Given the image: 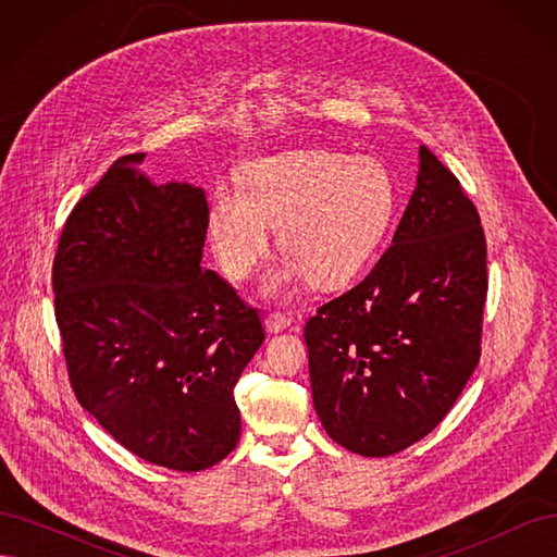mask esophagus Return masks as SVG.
<instances>
[{
	"mask_svg": "<svg viewBox=\"0 0 557 557\" xmlns=\"http://www.w3.org/2000/svg\"><path fill=\"white\" fill-rule=\"evenodd\" d=\"M264 325H267V332L276 334V332H283L285 327H290V318L283 315V313H269L264 318Z\"/></svg>",
	"mask_w": 557,
	"mask_h": 557,
	"instance_id": "1",
	"label": "esophagus"
}]
</instances>
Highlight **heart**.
<instances>
[{"label": "heart", "instance_id": "obj_1", "mask_svg": "<svg viewBox=\"0 0 557 557\" xmlns=\"http://www.w3.org/2000/svg\"><path fill=\"white\" fill-rule=\"evenodd\" d=\"M239 187L218 183L209 205V239L223 272L244 281L256 272L276 227L288 252L269 290L311 278L339 288L360 274L391 232L399 190L376 158L334 150H290L242 166Z\"/></svg>", "mask_w": 557, "mask_h": 557}]
</instances>
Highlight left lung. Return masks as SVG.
Masks as SVG:
<instances>
[{"mask_svg":"<svg viewBox=\"0 0 557 557\" xmlns=\"http://www.w3.org/2000/svg\"><path fill=\"white\" fill-rule=\"evenodd\" d=\"M418 158L416 190L393 246L305 327L320 423L364 458H385L430 434L481 358V218L432 150L420 146Z\"/></svg>","mask_w":557,"mask_h":557,"instance_id":"obj_1","label":"left lung"}]
</instances>
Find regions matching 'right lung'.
I'll return each mask as SVG.
<instances>
[{
	"mask_svg": "<svg viewBox=\"0 0 557 557\" xmlns=\"http://www.w3.org/2000/svg\"><path fill=\"white\" fill-rule=\"evenodd\" d=\"M115 160L70 213L53 262L55 320L81 407L141 460L201 471L234 450V385L264 342L258 311L201 267L209 205Z\"/></svg>",
	"mask_w": 557,
	"mask_h": 557,
	"instance_id": "1",
	"label": "right lung"
}]
</instances>
